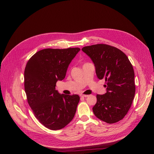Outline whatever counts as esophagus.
<instances>
[{
  "label": "esophagus",
  "mask_w": 154,
  "mask_h": 154,
  "mask_svg": "<svg viewBox=\"0 0 154 154\" xmlns=\"http://www.w3.org/2000/svg\"><path fill=\"white\" fill-rule=\"evenodd\" d=\"M81 97H87L88 96V95H84V94H81L80 95Z\"/></svg>",
  "instance_id": "esophagus-1"
}]
</instances>
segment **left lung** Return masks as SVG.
Returning a JSON list of instances; mask_svg holds the SVG:
<instances>
[{
	"label": "left lung",
	"instance_id": "obj_1",
	"mask_svg": "<svg viewBox=\"0 0 154 154\" xmlns=\"http://www.w3.org/2000/svg\"><path fill=\"white\" fill-rule=\"evenodd\" d=\"M82 50L94 62L97 77L106 82L107 92L97 95L94 114L106 123H116L127 114L134 98L132 65L122 51L107 44L86 46Z\"/></svg>",
	"mask_w": 154,
	"mask_h": 154
}]
</instances>
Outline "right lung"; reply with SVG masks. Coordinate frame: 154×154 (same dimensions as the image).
I'll use <instances>...</instances> for the list:
<instances>
[{
	"mask_svg": "<svg viewBox=\"0 0 154 154\" xmlns=\"http://www.w3.org/2000/svg\"><path fill=\"white\" fill-rule=\"evenodd\" d=\"M80 48H45L36 52L24 71V88L34 116L45 127L60 130L74 118L80 100L78 95L60 94L56 83L66 75L70 63Z\"/></svg>",
	"mask_w": 154,
	"mask_h": 154,
	"instance_id": "right-lung-1",
	"label": "right lung"
}]
</instances>
